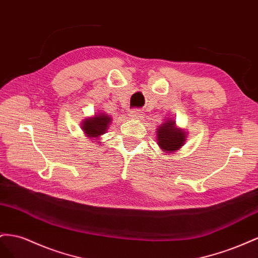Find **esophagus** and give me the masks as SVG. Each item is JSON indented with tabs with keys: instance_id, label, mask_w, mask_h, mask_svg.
<instances>
[{
	"instance_id": "obj_1",
	"label": "esophagus",
	"mask_w": 258,
	"mask_h": 258,
	"mask_svg": "<svg viewBox=\"0 0 258 258\" xmlns=\"http://www.w3.org/2000/svg\"><path fill=\"white\" fill-rule=\"evenodd\" d=\"M143 115H144L143 112L141 111V110H138V109H134V110H132V111H130V116L132 117V119H134V120L142 119Z\"/></svg>"
}]
</instances>
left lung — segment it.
Wrapping results in <instances>:
<instances>
[{"instance_id": "obj_1", "label": "left lung", "mask_w": 258, "mask_h": 258, "mask_svg": "<svg viewBox=\"0 0 258 258\" xmlns=\"http://www.w3.org/2000/svg\"><path fill=\"white\" fill-rule=\"evenodd\" d=\"M157 142L161 150L167 153L177 152L185 145L188 132L176 125L174 119H165V121L157 127Z\"/></svg>"}]
</instances>
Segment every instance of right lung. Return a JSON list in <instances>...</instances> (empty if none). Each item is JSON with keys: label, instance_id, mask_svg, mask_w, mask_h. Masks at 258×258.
Wrapping results in <instances>:
<instances>
[{"label": "right lung", "instance_id": "obj_1", "mask_svg": "<svg viewBox=\"0 0 258 258\" xmlns=\"http://www.w3.org/2000/svg\"><path fill=\"white\" fill-rule=\"evenodd\" d=\"M111 121L112 117L106 112H96L94 115L87 116L82 120L81 128L88 139L100 144L99 138L106 133Z\"/></svg>", "mask_w": 258, "mask_h": 258}]
</instances>
